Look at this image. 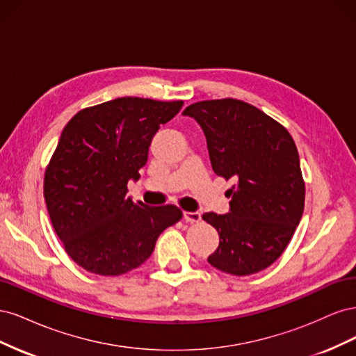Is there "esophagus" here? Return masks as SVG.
Segmentation results:
<instances>
[{
	"mask_svg": "<svg viewBox=\"0 0 356 356\" xmlns=\"http://www.w3.org/2000/svg\"><path fill=\"white\" fill-rule=\"evenodd\" d=\"M184 220L187 222H197L200 221V213L199 212H184Z\"/></svg>",
	"mask_w": 356,
	"mask_h": 356,
	"instance_id": "obj_1",
	"label": "esophagus"
}]
</instances>
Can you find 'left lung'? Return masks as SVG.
<instances>
[{
  "mask_svg": "<svg viewBox=\"0 0 356 356\" xmlns=\"http://www.w3.org/2000/svg\"><path fill=\"white\" fill-rule=\"evenodd\" d=\"M182 114L200 124L215 174L234 181L229 213L202 215L220 234L208 263L236 276L264 270L285 251L305 209L293 136L261 110L233 98L191 104Z\"/></svg>",
  "mask_w": 356,
  "mask_h": 356,
  "instance_id": "8db88e82",
  "label": "left lung"
}]
</instances>
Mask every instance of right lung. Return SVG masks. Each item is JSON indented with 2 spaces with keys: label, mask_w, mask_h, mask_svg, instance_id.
<instances>
[{
  "label": "right lung",
  "mask_w": 356,
  "mask_h": 356,
  "mask_svg": "<svg viewBox=\"0 0 356 356\" xmlns=\"http://www.w3.org/2000/svg\"><path fill=\"white\" fill-rule=\"evenodd\" d=\"M182 104L127 96L84 108L63 127L46 168L44 199L53 229L84 270H134L153 254L160 233L182 218L174 204L147 207L126 196L160 124Z\"/></svg>",
  "instance_id": "obj_1"
}]
</instances>
